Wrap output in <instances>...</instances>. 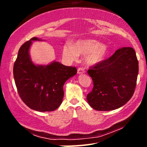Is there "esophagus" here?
<instances>
[{
  "mask_svg": "<svg viewBox=\"0 0 147 147\" xmlns=\"http://www.w3.org/2000/svg\"><path fill=\"white\" fill-rule=\"evenodd\" d=\"M85 72V69L83 68H79L77 69V73L78 74H83Z\"/></svg>",
  "mask_w": 147,
  "mask_h": 147,
  "instance_id": "34e87169",
  "label": "esophagus"
}]
</instances>
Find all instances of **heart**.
<instances>
[{"label":"heart","instance_id":"b5f03b06","mask_svg":"<svg viewBox=\"0 0 147 147\" xmlns=\"http://www.w3.org/2000/svg\"><path fill=\"white\" fill-rule=\"evenodd\" d=\"M110 50L105 45L95 39L78 40L74 43L63 47V55L70 61H75L79 55H86V62L89 65H95L105 61Z\"/></svg>","mask_w":147,"mask_h":147}]
</instances>
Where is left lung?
I'll use <instances>...</instances> for the list:
<instances>
[{
  "label": "left lung",
  "mask_w": 147,
  "mask_h": 147,
  "mask_svg": "<svg viewBox=\"0 0 147 147\" xmlns=\"http://www.w3.org/2000/svg\"><path fill=\"white\" fill-rule=\"evenodd\" d=\"M138 61L134 49L123 47L110 58L88 70L93 88L87 101L97 111H113L132 97L138 75Z\"/></svg>",
  "instance_id": "left-lung-1"
}]
</instances>
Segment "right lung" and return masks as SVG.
<instances>
[{
  "label": "right lung",
  "mask_w": 147,
  "mask_h": 147,
  "mask_svg": "<svg viewBox=\"0 0 147 147\" xmlns=\"http://www.w3.org/2000/svg\"><path fill=\"white\" fill-rule=\"evenodd\" d=\"M43 41L33 37L22 45L14 65L13 73L18 95L33 110L46 112L56 110L63 98V85L77 74L75 67L54 61L48 65H36L30 55L32 41Z\"/></svg>",
  "instance_id": "add662e5"
}]
</instances>
